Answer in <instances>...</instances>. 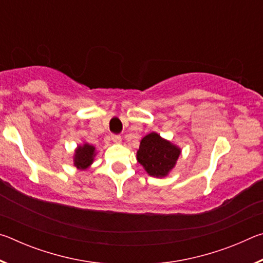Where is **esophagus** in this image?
Segmentation results:
<instances>
[{
  "instance_id": "obj_1",
  "label": "esophagus",
  "mask_w": 263,
  "mask_h": 263,
  "mask_svg": "<svg viewBox=\"0 0 263 263\" xmlns=\"http://www.w3.org/2000/svg\"><path fill=\"white\" fill-rule=\"evenodd\" d=\"M111 139H112V141L116 142V144H121V142H122V137L121 136H112Z\"/></svg>"
}]
</instances>
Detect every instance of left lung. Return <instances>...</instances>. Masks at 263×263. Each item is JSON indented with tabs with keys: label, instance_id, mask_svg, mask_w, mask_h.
<instances>
[{
	"label": "left lung",
	"instance_id": "obj_1",
	"mask_svg": "<svg viewBox=\"0 0 263 263\" xmlns=\"http://www.w3.org/2000/svg\"><path fill=\"white\" fill-rule=\"evenodd\" d=\"M181 148L157 132H151L140 140L137 160L149 176L162 179L175 168Z\"/></svg>",
	"mask_w": 263,
	"mask_h": 263
}]
</instances>
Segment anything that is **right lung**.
<instances>
[{
	"label": "right lung",
	"mask_w": 263,
	"mask_h": 263,
	"mask_svg": "<svg viewBox=\"0 0 263 263\" xmlns=\"http://www.w3.org/2000/svg\"><path fill=\"white\" fill-rule=\"evenodd\" d=\"M96 155L97 149L95 146L83 142V144L78 145V147L74 149L73 164L80 171H88L94 163Z\"/></svg>",
	"instance_id": "add662e5"
}]
</instances>
